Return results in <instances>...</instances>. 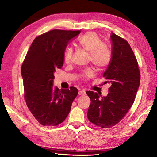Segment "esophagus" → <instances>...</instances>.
Listing matches in <instances>:
<instances>
[{"mask_svg": "<svg viewBox=\"0 0 157 157\" xmlns=\"http://www.w3.org/2000/svg\"><path fill=\"white\" fill-rule=\"evenodd\" d=\"M78 94L80 95V96H82V95H86V93L85 90H80V91H79Z\"/></svg>", "mask_w": 157, "mask_h": 157, "instance_id": "obj_1", "label": "esophagus"}]
</instances>
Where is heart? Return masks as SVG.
Returning <instances> with one entry per match:
<instances>
[{
    "mask_svg": "<svg viewBox=\"0 0 157 157\" xmlns=\"http://www.w3.org/2000/svg\"><path fill=\"white\" fill-rule=\"evenodd\" d=\"M79 46L89 52V60L98 69L106 67L111 60V53L109 48L102 43L96 33L89 32L86 33L79 39ZM73 55V48L66 49L64 54V61L66 63H71ZM94 75V72L90 67L86 69L81 74V78L86 80Z\"/></svg>",
    "mask_w": 157,
    "mask_h": 157,
    "instance_id": "b5f03b06",
    "label": "heart"
}]
</instances>
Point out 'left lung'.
Returning a JSON list of instances; mask_svg holds the SVG:
<instances>
[{
    "instance_id": "8db88e82",
    "label": "left lung",
    "mask_w": 157,
    "mask_h": 157,
    "mask_svg": "<svg viewBox=\"0 0 157 157\" xmlns=\"http://www.w3.org/2000/svg\"><path fill=\"white\" fill-rule=\"evenodd\" d=\"M112 56L103 77L111 84L106 96L93 91L86 94L91 103L88 118L102 128H110L124 117L134 102L140 82V72L134 53L125 39L112 33Z\"/></svg>"
}]
</instances>
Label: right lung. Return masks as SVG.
I'll return each mask as SVG.
<instances>
[{
	"label": "right lung",
	"instance_id": "right-lung-1",
	"mask_svg": "<svg viewBox=\"0 0 157 157\" xmlns=\"http://www.w3.org/2000/svg\"><path fill=\"white\" fill-rule=\"evenodd\" d=\"M80 31L52 29L33 41L21 66L24 98L29 111L42 125L63 122L71 110L78 89L53 88L54 73L64 62L69 41Z\"/></svg>",
	"mask_w": 157,
	"mask_h": 157
}]
</instances>
